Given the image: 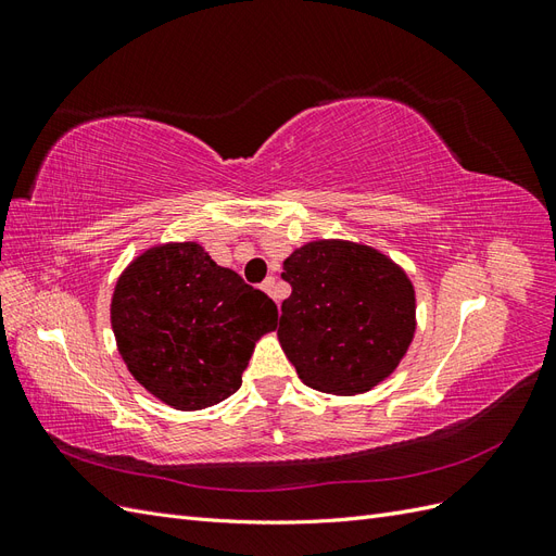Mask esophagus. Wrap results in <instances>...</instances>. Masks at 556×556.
I'll list each match as a JSON object with an SVG mask.
<instances>
[{"label":"esophagus","mask_w":556,"mask_h":556,"mask_svg":"<svg viewBox=\"0 0 556 556\" xmlns=\"http://www.w3.org/2000/svg\"><path fill=\"white\" fill-rule=\"evenodd\" d=\"M262 290H264L266 294H271V296H274V290H276V278H274V276H268V278L262 282Z\"/></svg>","instance_id":"1"}]
</instances>
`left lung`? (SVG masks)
<instances>
[{"label": "left lung", "mask_w": 556, "mask_h": 556, "mask_svg": "<svg viewBox=\"0 0 556 556\" xmlns=\"http://www.w3.org/2000/svg\"><path fill=\"white\" fill-rule=\"evenodd\" d=\"M292 294L278 341L317 392L364 394L392 376L415 333L413 282L376 248L311 241L282 262Z\"/></svg>", "instance_id": "left-lung-1"}]
</instances>
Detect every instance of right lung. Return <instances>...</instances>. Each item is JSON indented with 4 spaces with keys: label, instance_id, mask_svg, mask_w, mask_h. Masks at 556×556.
<instances>
[{
    "label": "right lung",
    "instance_id": "obj_1",
    "mask_svg": "<svg viewBox=\"0 0 556 556\" xmlns=\"http://www.w3.org/2000/svg\"><path fill=\"white\" fill-rule=\"evenodd\" d=\"M278 308L199 243H164L117 278L111 325L117 350L146 390L176 410L225 401Z\"/></svg>",
    "mask_w": 556,
    "mask_h": 556
}]
</instances>
